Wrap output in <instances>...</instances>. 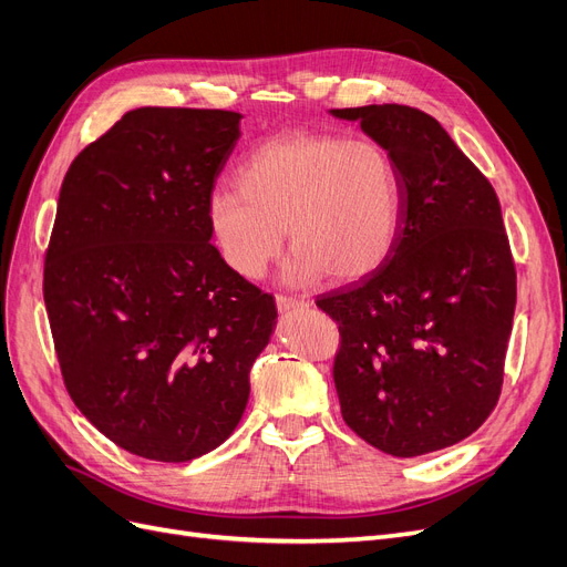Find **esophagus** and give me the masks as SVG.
I'll return each instance as SVG.
<instances>
[{
  "label": "esophagus",
  "mask_w": 567,
  "mask_h": 567,
  "mask_svg": "<svg viewBox=\"0 0 567 567\" xmlns=\"http://www.w3.org/2000/svg\"><path fill=\"white\" fill-rule=\"evenodd\" d=\"M276 306L280 312H287V310H297V308H306L308 303L303 299H295V297H276Z\"/></svg>",
  "instance_id": "1"
}]
</instances>
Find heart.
I'll list each match as a JSON object with an SVG mask.
<instances>
[{
  "label": "heart",
  "mask_w": 567,
  "mask_h": 567,
  "mask_svg": "<svg viewBox=\"0 0 567 567\" xmlns=\"http://www.w3.org/2000/svg\"><path fill=\"white\" fill-rule=\"evenodd\" d=\"M238 192H215L207 224L221 259L257 280L285 245L289 285L329 276L362 280L379 270L400 238L404 192L392 156L373 140L331 133L270 137L240 163Z\"/></svg>",
  "instance_id": "b5f03b06"
}]
</instances>
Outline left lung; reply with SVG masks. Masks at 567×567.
<instances>
[{"instance_id": "left-lung-1", "label": "left lung", "mask_w": 567, "mask_h": 567, "mask_svg": "<svg viewBox=\"0 0 567 567\" xmlns=\"http://www.w3.org/2000/svg\"><path fill=\"white\" fill-rule=\"evenodd\" d=\"M329 114L383 146L404 192L388 261L318 299L341 331L343 421L394 457L442 451L484 425L502 388L516 270L499 200L430 114L406 104Z\"/></svg>"}]
</instances>
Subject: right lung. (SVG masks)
Here are the masks:
<instances>
[{
	"mask_svg": "<svg viewBox=\"0 0 567 567\" xmlns=\"http://www.w3.org/2000/svg\"><path fill=\"white\" fill-rule=\"evenodd\" d=\"M243 114L142 107L65 175L44 264L62 379L116 446L188 463L234 434L276 301L209 245Z\"/></svg>",
	"mask_w": 567,
	"mask_h": 567,
	"instance_id": "1",
	"label": "right lung"
}]
</instances>
